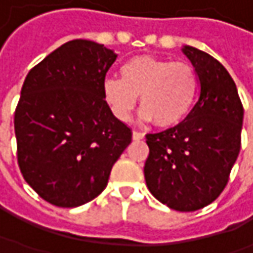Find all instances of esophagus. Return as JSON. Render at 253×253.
Segmentation results:
<instances>
[{"mask_svg":"<svg viewBox=\"0 0 253 253\" xmlns=\"http://www.w3.org/2000/svg\"><path fill=\"white\" fill-rule=\"evenodd\" d=\"M143 136H145V135H143V133L139 131L132 132V138H133L135 141H141V139H143Z\"/></svg>","mask_w":253,"mask_h":253,"instance_id":"obj_1","label":"esophagus"}]
</instances>
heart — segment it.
Listing matches in <instances>:
<instances>
[{"label": "heart", "mask_w": 253, "mask_h": 253, "mask_svg": "<svg viewBox=\"0 0 253 253\" xmlns=\"http://www.w3.org/2000/svg\"><path fill=\"white\" fill-rule=\"evenodd\" d=\"M121 79L104 82V97L121 121H128L141 102V117L169 128L191 111L199 92V77L191 64L153 56H135L122 64Z\"/></svg>", "instance_id": "heart-1"}]
</instances>
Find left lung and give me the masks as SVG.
I'll use <instances>...</instances> for the list:
<instances>
[{"instance_id":"left-lung-1","label":"left lung","mask_w":253,"mask_h":253,"mask_svg":"<svg viewBox=\"0 0 253 253\" xmlns=\"http://www.w3.org/2000/svg\"><path fill=\"white\" fill-rule=\"evenodd\" d=\"M196 69L200 98L184 121L146 133V186L155 199L176 211H196L225 189L241 149L244 107L225 67L209 53L184 46Z\"/></svg>"}]
</instances>
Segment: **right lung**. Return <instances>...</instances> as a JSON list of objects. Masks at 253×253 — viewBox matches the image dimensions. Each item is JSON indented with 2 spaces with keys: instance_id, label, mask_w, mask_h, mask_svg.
<instances>
[{
  "instance_id": "obj_1",
  "label": "right lung",
  "mask_w": 253,
  "mask_h": 253,
  "mask_svg": "<svg viewBox=\"0 0 253 253\" xmlns=\"http://www.w3.org/2000/svg\"><path fill=\"white\" fill-rule=\"evenodd\" d=\"M117 54L74 39L47 54L25 79L14 117L16 156L26 183L47 203L73 209L107 187L131 128L104 97Z\"/></svg>"
}]
</instances>
